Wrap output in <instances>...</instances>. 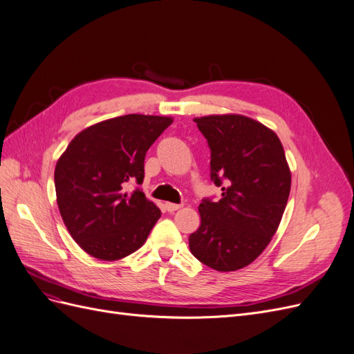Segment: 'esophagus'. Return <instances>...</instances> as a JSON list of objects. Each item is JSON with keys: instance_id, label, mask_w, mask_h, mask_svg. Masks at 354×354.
<instances>
[{"instance_id": "34e87169", "label": "esophagus", "mask_w": 354, "mask_h": 354, "mask_svg": "<svg viewBox=\"0 0 354 354\" xmlns=\"http://www.w3.org/2000/svg\"><path fill=\"white\" fill-rule=\"evenodd\" d=\"M181 207V203H171V202H167L165 203V209L168 211V212H174V211H177V209H180Z\"/></svg>"}]
</instances>
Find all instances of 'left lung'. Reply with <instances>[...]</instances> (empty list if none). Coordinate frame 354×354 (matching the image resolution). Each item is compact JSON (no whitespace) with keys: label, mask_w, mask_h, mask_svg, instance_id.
<instances>
[{"label":"left lung","mask_w":354,"mask_h":354,"mask_svg":"<svg viewBox=\"0 0 354 354\" xmlns=\"http://www.w3.org/2000/svg\"><path fill=\"white\" fill-rule=\"evenodd\" d=\"M211 151L220 201L202 199L201 226L189 236L196 259L218 272L251 264L276 233L291 190L282 143L270 128L242 115L194 120Z\"/></svg>","instance_id":"left-lung-1"}]
</instances>
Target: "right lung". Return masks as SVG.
Instances as JSON below:
<instances>
[{
  "mask_svg": "<svg viewBox=\"0 0 354 354\" xmlns=\"http://www.w3.org/2000/svg\"><path fill=\"white\" fill-rule=\"evenodd\" d=\"M169 116L124 115L85 128L59 158L55 186L71 236L94 259L115 261L146 242L160 211L140 189L145 156Z\"/></svg>",
  "mask_w": 354,
  "mask_h": 354,
  "instance_id": "obj_1",
  "label": "right lung"
}]
</instances>
